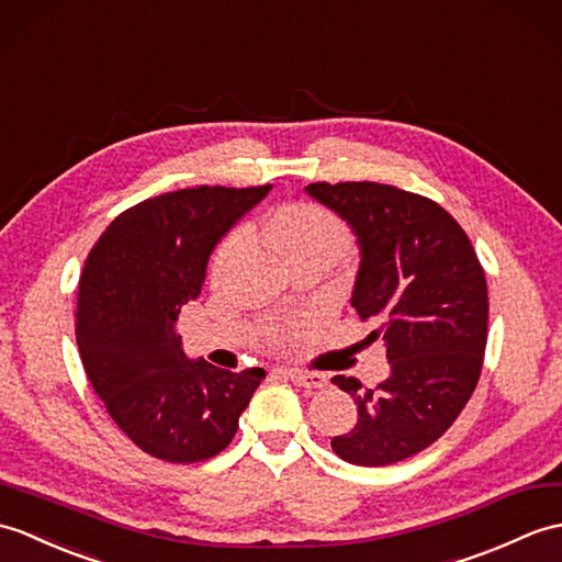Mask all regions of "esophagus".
Instances as JSON below:
<instances>
[{
    "instance_id": "1",
    "label": "esophagus",
    "mask_w": 562,
    "mask_h": 562,
    "mask_svg": "<svg viewBox=\"0 0 562 562\" xmlns=\"http://www.w3.org/2000/svg\"><path fill=\"white\" fill-rule=\"evenodd\" d=\"M282 373L286 381H292L299 387H325L328 385V375H323V373H308V371H299V369H284Z\"/></svg>"
}]
</instances>
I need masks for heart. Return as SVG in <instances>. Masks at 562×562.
<instances>
[{
  "label": "heart",
  "instance_id": "1",
  "mask_svg": "<svg viewBox=\"0 0 562 562\" xmlns=\"http://www.w3.org/2000/svg\"><path fill=\"white\" fill-rule=\"evenodd\" d=\"M266 232L272 246H276L290 263L294 258L311 251H333L340 256L349 244V232L345 227V222L316 203H292L280 207V211L272 213L266 222ZM244 229L232 232L222 239L211 260V270L215 278L227 276L234 260L239 258L244 249ZM290 328L292 325H276L270 337L280 342L284 340L286 333H290Z\"/></svg>",
  "mask_w": 562,
  "mask_h": 562
}]
</instances>
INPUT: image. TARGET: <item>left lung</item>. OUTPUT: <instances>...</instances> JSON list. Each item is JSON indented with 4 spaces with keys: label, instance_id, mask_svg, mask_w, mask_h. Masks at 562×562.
Here are the masks:
<instances>
[{
    "label": "left lung",
    "instance_id": "obj_1",
    "mask_svg": "<svg viewBox=\"0 0 562 562\" xmlns=\"http://www.w3.org/2000/svg\"><path fill=\"white\" fill-rule=\"evenodd\" d=\"M306 193L351 227L359 272L351 306L373 325L390 375L375 390L333 383L355 397L359 419L333 450L349 464L385 467L436 442L472 397L488 330L486 276L464 229L419 193L375 181L308 184Z\"/></svg>",
    "mask_w": 562,
    "mask_h": 562
}]
</instances>
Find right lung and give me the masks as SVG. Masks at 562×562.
Returning <instances> with one entry per match:
<instances>
[{"label":"right lung","mask_w":562,"mask_h":562,"mask_svg":"<svg viewBox=\"0 0 562 562\" xmlns=\"http://www.w3.org/2000/svg\"><path fill=\"white\" fill-rule=\"evenodd\" d=\"M199 187L128 207L100 234L78 282L76 342L114 424L153 458L203 462L225 450L263 369L191 361L175 323L201 294L217 241L268 195Z\"/></svg>","instance_id":"right-lung-1"}]
</instances>
